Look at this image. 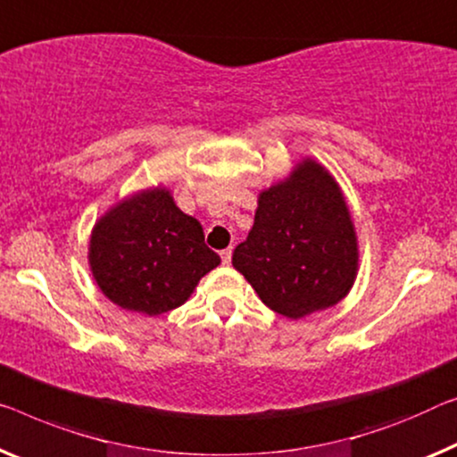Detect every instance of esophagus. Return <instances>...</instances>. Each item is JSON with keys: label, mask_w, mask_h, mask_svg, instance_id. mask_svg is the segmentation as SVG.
I'll list each match as a JSON object with an SVG mask.
<instances>
[{"label": "esophagus", "mask_w": 457, "mask_h": 457, "mask_svg": "<svg viewBox=\"0 0 457 457\" xmlns=\"http://www.w3.org/2000/svg\"><path fill=\"white\" fill-rule=\"evenodd\" d=\"M220 257H222V263L224 265H228L230 263V259H233V249H224V251H220Z\"/></svg>", "instance_id": "34e87169"}]
</instances>
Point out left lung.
I'll use <instances>...</instances> for the list:
<instances>
[{
  "label": "left lung",
  "mask_w": 457,
  "mask_h": 457,
  "mask_svg": "<svg viewBox=\"0 0 457 457\" xmlns=\"http://www.w3.org/2000/svg\"><path fill=\"white\" fill-rule=\"evenodd\" d=\"M233 265L286 319L311 317L345 298L360 271V243L333 173L302 157L284 179L262 189Z\"/></svg>",
  "instance_id": "1"
}]
</instances>
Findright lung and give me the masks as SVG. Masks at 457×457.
I'll list each match as a JSON object with an SVG mask.
<instances>
[{
  "label": "right lung",
  "mask_w": 457,
  "mask_h": 457,
  "mask_svg": "<svg viewBox=\"0 0 457 457\" xmlns=\"http://www.w3.org/2000/svg\"><path fill=\"white\" fill-rule=\"evenodd\" d=\"M87 263L104 296L124 311L159 317L184 304L220 257L202 224L153 186L126 195L96 220Z\"/></svg>",
  "instance_id": "add662e5"
}]
</instances>
